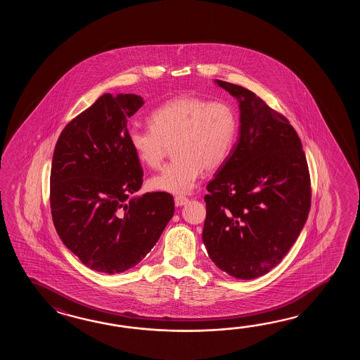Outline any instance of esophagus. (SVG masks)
I'll return each instance as SVG.
<instances>
[{"mask_svg": "<svg viewBox=\"0 0 360 360\" xmlns=\"http://www.w3.org/2000/svg\"><path fill=\"white\" fill-rule=\"evenodd\" d=\"M188 203V198L186 197H184V195H176L175 197V205L177 207L185 206Z\"/></svg>", "mask_w": 360, "mask_h": 360, "instance_id": "1", "label": "esophagus"}]
</instances>
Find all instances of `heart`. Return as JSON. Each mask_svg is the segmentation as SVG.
I'll use <instances>...</instances> for the list:
<instances>
[{
	"mask_svg": "<svg viewBox=\"0 0 360 360\" xmlns=\"http://www.w3.org/2000/svg\"><path fill=\"white\" fill-rule=\"evenodd\" d=\"M150 129L127 132L131 150L149 169H158L172 146L175 160L152 177L149 186L171 194L191 193L203 169H219L234 148L239 129L236 109L226 101L177 96L155 108Z\"/></svg>",
	"mask_w": 360,
	"mask_h": 360,
	"instance_id": "1",
	"label": "heart"
}]
</instances>
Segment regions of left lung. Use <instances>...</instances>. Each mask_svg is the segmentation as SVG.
<instances>
[{
  "instance_id": "left-lung-1",
  "label": "left lung",
  "mask_w": 360,
  "mask_h": 360,
  "mask_svg": "<svg viewBox=\"0 0 360 360\" xmlns=\"http://www.w3.org/2000/svg\"><path fill=\"white\" fill-rule=\"evenodd\" d=\"M239 103V136L207 185L203 243L217 268L255 279L276 266L310 211L311 189L297 132L242 86L214 79Z\"/></svg>"
}]
</instances>
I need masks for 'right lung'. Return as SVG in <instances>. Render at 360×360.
Here are the masks:
<instances>
[{"instance_id": "right-lung-1", "label": "right lung", "mask_w": 360, "mask_h": 360, "mask_svg": "<svg viewBox=\"0 0 360 360\" xmlns=\"http://www.w3.org/2000/svg\"><path fill=\"white\" fill-rule=\"evenodd\" d=\"M143 104L135 94H104L65 126L55 146V229L82 264L100 273L138 265L175 212L169 193L132 197L141 188L143 169L127 140V120Z\"/></svg>"}]
</instances>
